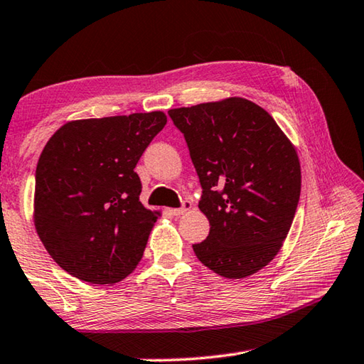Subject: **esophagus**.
Here are the masks:
<instances>
[{"label":"esophagus","instance_id":"1","mask_svg":"<svg viewBox=\"0 0 364 364\" xmlns=\"http://www.w3.org/2000/svg\"><path fill=\"white\" fill-rule=\"evenodd\" d=\"M191 208H193V203H191L189 200H183V207L181 208H171V210H168L171 215L173 216H180V215H184L186 213V211H189Z\"/></svg>","mask_w":364,"mask_h":364}]
</instances>
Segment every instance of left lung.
I'll return each mask as SVG.
<instances>
[{"label":"left lung","instance_id":"1","mask_svg":"<svg viewBox=\"0 0 364 364\" xmlns=\"http://www.w3.org/2000/svg\"><path fill=\"white\" fill-rule=\"evenodd\" d=\"M199 175L207 240L193 245L215 274L245 279L274 259L301 196L296 148L259 105L242 97L170 109Z\"/></svg>","mask_w":364,"mask_h":364}]
</instances>
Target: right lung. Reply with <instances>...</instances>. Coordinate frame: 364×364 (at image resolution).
<instances>
[{
	"mask_svg": "<svg viewBox=\"0 0 364 364\" xmlns=\"http://www.w3.org/2000/svg\"><path fill=\"white\" fill-rule=\"evenodd\" d=\"M165 124L162 111L79 119L46 143L33 220L52 259L76 279L113 285L140 262L161 211L143 207L134 168Z\"/></svg>",
	"mask_w": 364,
	"mask_h": 364,
	"instance_id": "add662e5",
	"label": "right lung"
}]
</instances>
